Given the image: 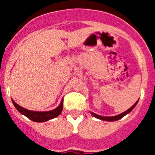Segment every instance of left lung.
<instances>
[{
    "label": "left lung",
    "mask_w": 155,
    "mask_h": 155,
    "mask_svg": "<svg viewBox=\"0 0 155 155\" xmlns=\"http://www.w3.org/2000/svg\"><path fill=\"white\" fill-rule=\"evenodd\" d=\"M137 103V102L134 104L132 107L130 108L128 110H127L126 112H124V113H121V114L118 115V116H110V117H107V116H99V115H97V114H95V113H91V115H92L93 116H94V117H95V118H97V119H99V120H105V121H116V120H120V119L123 118L124 116H126V115L128 114V113H130V111H132L133 109H134V108L136 106Z\"/></svg>",
    "instance_id": "obj_1"
}]
</instances>
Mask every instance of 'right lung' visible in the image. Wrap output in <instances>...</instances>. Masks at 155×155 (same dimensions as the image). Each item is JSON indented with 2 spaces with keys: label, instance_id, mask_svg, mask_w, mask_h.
<instances>
[{
  "label": "right lung",
  "instance_id": "1",
  "mask_svg": "<svg viewBox=\"0 0 155 155\" xmlns=\"http://www.w3.org/2000/svg\"><path fill=\"white\" fill-rule=\"evenodd\" d=\"M63 101H61V103L60 104L58 107L57 109H53L51 111H48V112H35V111H30L28 109H25V108L21 107L17 103L15 102L13 99H12V102H13L15 107L18 109L19 113H21V114L25 115V116L30 119L31 120L34 122H46L48 121L49 120H52V119L55 118L57 116L61 114V112L63 110Z\"/></svg>",
  "mask_w": 155,
  "mask_h": 155
}]
</instances>
